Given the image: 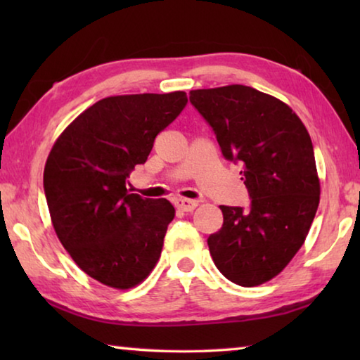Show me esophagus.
Wrapping results in <instances>:
<instances>
[{
	"label": "esophagus",
	"instance_id": "34e87169",
	"mask_svg": "<svg viewBox=\"0 0 360 360\" xmlns=\"http://www.w3.org/2000/svg\"><path fill=\"white\" fill-rule=\"evenodd\" d=\"M176 206H178L181 211H193L198 206V202L197 200L179 198V200H176Z\"/></svg>",
	"mask_w": 360,
	"mask_h": 360
}]
</instances>
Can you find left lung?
<instances>
[{"label":"left lung","instance_id":"8db88e82","mask_svg":"<svg viewBox=\"0 0 360 360\" xmlns=\"http://www.w3.org/2000/svg\"><path fill=\"white\" fill-rule=\"evenodd\" d=\"M225 158L243 165L251 208L221 206L222 229L210 235L211 257L243 288L278 276L307 238L321 184L307 127L275 96L248 85L191 90Z\"/></svg>","mask_w":360,"mask_h":360}]
</instances>
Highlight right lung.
I'll use <instances>...</instances> for the list:
<instances>
[{
    "instance_id": "obj_1",
    "label": "right lung",
    "mask_w": 360,
    "mask_h": 360,
    "mask_svg": "<svg viewBox=\"0 0 360 360\" xmlns=\"http://www.w3.org/2000/svg\"><path fill=\"white\" fill-rule=\"evenodd\" d=\"M186 105V92L108 96L79 114L47 157L44 192L58 240L109 288H135L160 259L174 206L130 193L127 178Z\"/></svg>"
}]
</instances>
